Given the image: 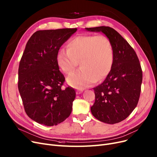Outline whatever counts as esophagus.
<instances>
[{"mask_svg": "<svg viewBox=\"0 0 157 157\" xmlns=\"http://www.w3.org/2000/svg\"><path fill=\"white\" fill-rule=\"evenodd\" d=\"M82 92H83V90H78L77 92H76V93L78 94H82Z\"/></svg>", "mask_w": 157, "mask_h": 157, "instance_id": "esophagus-1", "label": "esophagus"}]
</instances>
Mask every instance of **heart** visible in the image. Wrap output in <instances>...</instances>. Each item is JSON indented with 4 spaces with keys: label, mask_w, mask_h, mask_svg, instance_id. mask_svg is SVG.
<instances>
[{
    "label": "heart",
    "mask_w": 157,
    "mask_h": 157,
    "mask_svg": "<svg viewBox=\"0 0 157 157\" xmlns=\"http://www.w3.org/2000/svg\"><path fill=\"white\" fill-rule=\"evenodd\" d=\"M78 61L81 67L68 78L74 88L83 89L104 79L111 72L114 61L111 40L103 35H79L69 40L67 49L58 50L56 62L65 74L73 72Z\"/></svg>",
    "instance_id": "1"
}]
</instances>
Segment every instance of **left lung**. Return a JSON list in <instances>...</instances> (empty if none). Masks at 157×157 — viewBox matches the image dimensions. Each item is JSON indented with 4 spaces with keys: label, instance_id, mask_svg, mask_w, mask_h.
<instances>
[{
    "label": "left lung",
    "instance_id": "8db88e82",
    "mask_svg": "<svg viewBox=\"0 0 157 157\" xmlns=\"http://www.w3.org/2000/svg\"><path fill=\"white\" fill-rule=\"evenodd\" d=\"M85 30L103 33L111 40L114 52L111 72L94 88L95 102L91 113L102 122L119 123L129 117L138 104L142 82L140 61L130 44L113 28L98 26Z\"/></svg>",
    "mask_w": 157,
    "mask_h": 157
}]
</instances>
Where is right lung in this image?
<instances>
[{"label":"right lung","mask_w":157,"mask_h":157,"mask_svg":"<svg viewBox=\"0 0 157 157\" xmlns=\"http://www.w3.org/2000/svg\"><path fill=\"white\" fill-rule=\"evenodd\" d=\"M77 28L39 30L29 39L19 67L18 88L27 115L46 126L61 123L71 114L75 92L62 89L65 77L56 62L61 46Z\"/></svg>","instance_id":"obj_1"}]
</instances>
